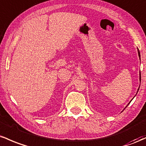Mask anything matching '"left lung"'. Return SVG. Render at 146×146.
<instances>
[{
	"instance_id": "obj_1",
	"label": "left lung",
	"mask_w": 146,
	"mask_h": 146,
	"mask_svg": "<svg viewBox=\"0 0 146 146\" xmlns=\"http://www.w3.org/2000/svg\"><path fill=\"white\" fill-rule=\"evenodd\" d=\"M138 54H139V56L140 57V52H139V50H138ZM140 80H141V73H140Z\"/></svg>"
}]
</instances>
